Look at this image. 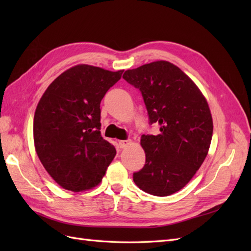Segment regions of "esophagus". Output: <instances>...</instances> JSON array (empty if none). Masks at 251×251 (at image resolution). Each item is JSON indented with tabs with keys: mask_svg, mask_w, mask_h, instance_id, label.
Returning a JSON list of instances; mask_svg holds the SVG:
<instances>
[{
	"mask_svg": "<svg viewBox=\"0 0 251 251\" xmlns=\"http://www.w3.org/2000/svg\"><path fill=\"white\" fill-rule=\"evenodd\" d=\"M130 143H131V140H120V141L118 142L119 147H120L121 149H125V148L127 147Z\"/></svg>",
	"mask_w": 251,
	"mask_h": 251,
	"instance_id": "obj_1",
	"label": "esophagus"
}]
</instances>
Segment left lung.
Instances as JSON below:
<instances>
[{"label":"left lung","instance_id":"8db88e82","mask_svg":"<svg viewBox=\"0 0 251 251\" xmlns=\"http://www.w3.org/2000/svg\"><path fill=\"white\" fill-rule=\"evenodd\" d=\"M123 77L140 90L150 124L160 126L157 136H141L146 164L133 180L148 194L173 195L191 181L207 156L214 128L208 103L196 83L165 60L126 70Z\"/></svg>","mask_w":251,"mask_h":251}]
</instances>
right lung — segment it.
I'll return each mask as SVG.
<instances>
[{"mask_svg": "<svg viewBox=\"0 0 251 251\" xmlns=\"http://www.w3.org/2000/svg\"><path fill=\"white\" fill-rule=\"evenodd\" d=\"M123 72L74 66L50 83L37 103L36 154L53 180L68 191L96 186L116 155L100 131V101Z\"/></svg>", "mask_w": 251, "mask_h": 251, "instance_id": "right-lung-1", "label": "right lung"}]
</instances>
